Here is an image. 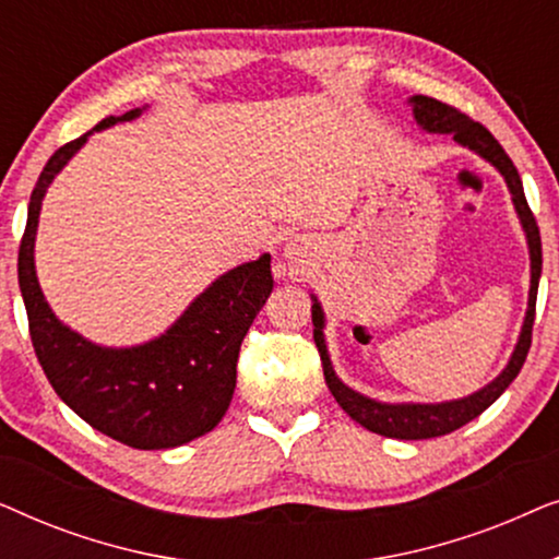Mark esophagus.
<instances>
[{"mask_svg": "<svg viewBox=\"0 0 559 559\" xmlns=\"http://www.w3.org/2000/svg\"><path fill=\"white\" fill-rule=\"evenodd\" d=\"M289 254H293V249H289Z\"/></svg>", "mask_w": 559, "mask_h": 559, "instance_id": "esophagus-1", "label": "esophagus"}]
</instances>
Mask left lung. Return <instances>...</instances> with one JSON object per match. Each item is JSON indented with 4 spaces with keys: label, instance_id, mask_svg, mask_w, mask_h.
<instances>
[{
    "label": "left lung",
    "instance_id": "obj_1",
    "mask_svg": "<svg viewBox=\"0 0 559 559\" xmlns=\"http://www.w3.org/2000/svg\"><path fill=\"white\" fill-rule=\"evenodd\" d=\"M412 104H415V119L427 129V132H450L455 136V142H461L473 152H478L480 157H486L488 163L499 167L503 178H507L511 195H514L516 213L519 218H522L526 239H530L532 289H530V310H526L522 335H519L514 356H511L507 369L501 371V377H496L491 384L484 386L476 394L465 396V400L445 402V404H381V402L366 400V396L356 394L354 389L341 384L338 377H335L331 369V358H328V350H325L323 312H320L318 302H312V325H316L312 338H316L320 361H323L325 384L335 396V402L341 404L343 412H346L350 419H356L358 425H364L366 430L384 435V438H396V440H427V438H440V435L455 432L457 427L468 425L471 419H476L480 412H486L496 400H499L503 389H507L511 381L516 379V373L522 371L526 354H530L534 312H537V287H539V274H542V239H539L537 218H534L530 203H526L524 198L522 178H519L514 163H511V157L503 152L499 140H496V136L488 132L480 121L471 119L468 114L455 109V106L438 102V98L415 96L412 98Z\"/></svg>",
    "mask_w": 559,
    "mask_h": 559
}]
</instances>
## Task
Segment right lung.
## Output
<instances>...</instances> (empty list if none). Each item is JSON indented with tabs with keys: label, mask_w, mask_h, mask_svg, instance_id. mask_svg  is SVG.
Returning a JSON list of instances; mask_svg holds the SVG:
<instances>
[{
	"label": "right lung",
	"mask_w": 559,
	"mask_h": 559,
	"mask_svg": "<svg viewBox=\"0 0 559 559\" xmlns=\"http://www.w3.org/2000/svg\"><path fill=\"white\" fill-rule=\"evenodd\" d=\"M136 114L106 117L96 129ZM86 136L56 150L29 195L17 259L29 338L56 394L94 430L136 450L182 445L211 432L231 404L241 341L272 293L270 254L213 282L163 338L144 346L98 348L68 331L37 285L33 249L45 190Z\"/></svg>",
	"instance_id": "right-lung-1"
}]
</instances>
